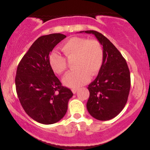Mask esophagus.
<instances>
[{
    "instance_id": "1",
    "label": "esophagus",
    "mask_w": 150,
    "mask_h": 150,
    "mask_svg": "<svg viewBox=\"0 0 150 150\" xmlns=\"http://www.w3.org/2000/svg\"><path fill=\"white\" fill-rule=\"evenodd\" d=\"M72 92H73V94H75L77 92V88H73L72 89Z\"/></svg>"
}]
</instances>
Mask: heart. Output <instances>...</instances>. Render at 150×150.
Wrapping results in <instances>:
<instances>
[{"instance_id":"obj_1","label":"heart","mask_w":150,"mask_h":150,"mask_svg":"<svg viewBox=\"0 0 150 150\" xmlns=\"http://www.w3.org/2000/svg\"><path fill=\"white\" fill-rule=\"evenodd\" d=\"M62 51L65 58L73 61V71L65 75L63 82L68 87H77L87 83L89 75L94 76L98 73L104 60V51L99 42L95 39L74 37L62 44ZM65 58L58 51L50 54V66L54 73L62 74L67 68Z\"/></svg>"}]
</instances>
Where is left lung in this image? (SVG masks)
I'll list each match as a JSON object with an SVG mask.
<instances>
[{"label": "left lung", "mask_w": 150, "mask_h": 150, "mask_svg": "<svg viewBox=\"0 0 150 150\" xmlns=\"http://www.w3.org/2000/svg\"><path fill=\"white\" fill-rule=\"evenodd\" d=\"M95 36L103 46L104 60L97 78L88 86L89 97L87 108L89 114L99 120L116 117L125 107L130 89L128 64L116 46L97 31H82Z\"/></svg>", "instance_id": "obj_1"}]
</instances>
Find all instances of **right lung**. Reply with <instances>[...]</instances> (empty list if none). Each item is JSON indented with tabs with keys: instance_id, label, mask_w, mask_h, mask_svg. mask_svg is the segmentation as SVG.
I'll return each instance as SVG.
<instances>
[{
	"instance_id": "right-lung-1",
	"label": "right lung",
	"mask_w": 150,
	"mask_h": 150,
	"mask_svg": "<svg viewBox=\"0 0 150 150\" xmlns=\"http://www.w3.org/2000/svg\"><path fill=\"white\" fill-rule=\"evenodd\" d=\"M66 36L51 34L39 37L18 64L15 87L22 108L42 124H53L63 118L73 94L63 87L50 66V53Z\"/></svg>"
}]
</instances>
